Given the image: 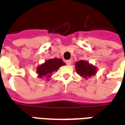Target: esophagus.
<instances>
[{
	"instance_id": "1",
	"label": "esophagus",
	"mask_w": 125,
	"mask_h": 125,
	"mask_svg": "<svg viewBox=\"0 0 125 125\" xmlns=\"http://www.w3.org/2000/svg\"><path fill=\"white\" fill-rule=\"evenodd\" d=\"M65 63H66V64L68 65H70L72 64V61L71 60H66Z\"/></svg>"
}]
</instances>
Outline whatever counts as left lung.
<instances>
[{"label": "left lung", "mask_w": 125, "mask_h": 125, "mask_svg": "<svg viewBox=\"0 0 125 125\" xmlns=\"http://www.w3.org/2000/svg\"><path fill=\"white\" fill-rule=\"evenodd\" d=\"M75 68L77 73L84 79H88L95 76L97 72V68L90 63L88 61L80 60L75 63Z\"/></svg>", "instance_id": "obj_1"}]
</instances>
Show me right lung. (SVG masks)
<instances>
[{"label":"right lung","instance_id":"1","mask_svg":"<svg viewBox=\"0 0 125 125\" xmlns=\"http://www.w3.org/2000/svg\"><path fill=\"white\" fill-rule=\"evenodd\" d=\"M64 65H65V63L60 58L49 59L37 67L36 72L38 75L37 76L39 78H46L45 80H49L52 73L54 72H57L61 66Z\"/></svg>","mask_w":125,"mask_h":125}]
</instances>
